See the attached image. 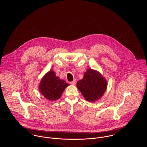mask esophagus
Returning <instances> with one entry per match:
<instances>
[{"instance_id": "esophagus-1", "label": "esophagus", "mask_w": 147, "mask_h": 147, "mask_svg": "<svg viewBox=\"0 0 147 147\" xmlns=\"http://www.w3.org/2000/svg\"><path fill=\"white\" fill-rule=\"evenodd\" d=\"M70 84H71V85H75V84H76V80H74L72 82H70Z\"/></svg>"}]
</instances>
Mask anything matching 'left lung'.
<instances>
[{"instance_id": "8db88e82", "label": "left lung", "mask_w": 147, "mask_h": 147, "mask_svg": "<svg viewBox=\"0 0 147 147\" xmlns=\"http://www.w3.org/2000/svg\"><path fill=\"white\" fill-rule=\"evenodd\" d=\"M76 86L84 98L92 102L103 96L107 89V82L100 72L89 68L84 73V78L77 83Z\"/></svg>"}]
</instances>
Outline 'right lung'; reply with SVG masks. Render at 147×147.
Returning <instances> with one entry per match:
<instances>
[{"instance_id":"obj_1","label":"right lung","mask_w":147,"mask_h":147,"mask_svg":"<svg viewBox=\"0 0 147 147\" xmlns=\"http://www.w3.org/2000/svg\"><path fill=\"white\" fill-rule=\"evenodd\" d=\"M68 86L69 84L65 81L57 76L54 71L50 70L42 77L38 88L45 98L53 101L60 98Z\"/></svg>"}]
</instances>
